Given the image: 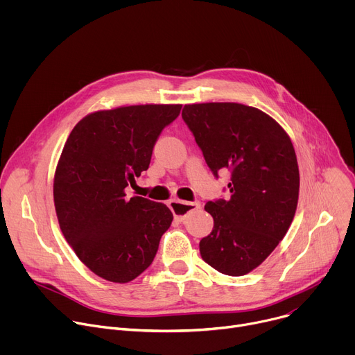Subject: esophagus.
I'll use <instances>...</instances> for the list:
<instances>
[{"label":"esophagus","mask_w":355,"mask_h":355,"mask_svg":"<svg viewBox=\"0 0 355 355\" xmlns=\"http://www.w3.org/2000/svg\"><path fill=\"white\" fill-rule=\"evenodd\" d=\"M168 205L174 214L175 220H178V222H182L189 215V212H193L200 208L199 202H184V200H178V199L170 200Z\"/></svg>","instance_id":"esophagus-1"}]
</instances>
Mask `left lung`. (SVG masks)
<instances>
[{
  "label": "left lung",
  "mask_w": 355,
  "mask_h": 355,
  "mask_svg": "<svg viewBox=\"0 0 355 355\" xmlns=\"http://www.w3.org/2000/svg\"><path fill=\"white\" fill-rule=\"evenodd\" d=\"M182 119L218 177L230 171V199L208 202L214 218L200 256L216 271L240 277L257 268L286 234L297 207L299 168L284 128L237 103L188 104Z\"/></svg>",
  "instance_id": "left-lung-1"
}]
</instances>
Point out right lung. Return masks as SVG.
I'll return each mask as SVG.
<instances>
[{
	"label": "right lung",
	"instance_id": "add662e5",
	"mask_svg": "<svg viewBox=\"0 0 355 355\" xmlns=\"http://www.w3.org/2000/svg\"><path fill=\"white\" fill-rule=\"evenodd\" d=\"M180 104H146L88 114L71 130L56 166L53 199L62 233L81 263L116 284L155 260L171 211L125 188L148 168L162 130Z\"/></svg>",
	"mask_w": 355,
	"mask_h": 355
}]
</instances>
